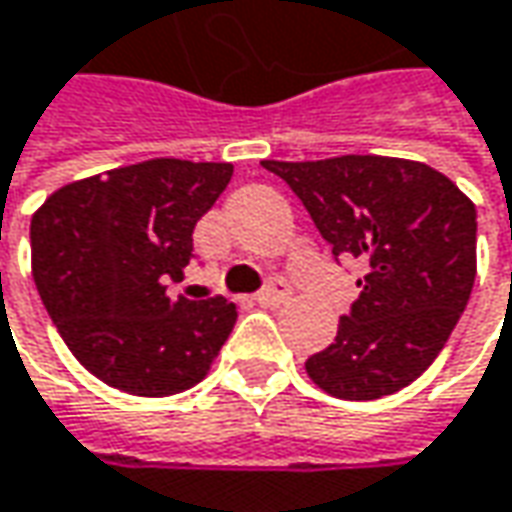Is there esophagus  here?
<instances>
[{"label":"esophagus","mask_w":512,"mask_h":512,"mask_svg":"<svg viewBox=\"0 0 512 512\" xmlns=\"http://www.w3.org/2000/svg\"><path fill=\"white\" fill-rule=\"evenodd\" d=\"M289 295H292V289L286 286V281L275 278V281L266 286V289H260V292H257L255 301L260 304V307H278V304H284Z\"/></svg>","instance_id":"1"}]
</instances>
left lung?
I'll use <instances>...</instances> for the list:
<instances>
[{
	"label": "left lung",
	"mask_w": 512,
	"mask_h": 512,
	"mask_svg": "<svg viewBox=\"0 0 512 512\" xmlns=\"http://www.w3.org/2000/svg\"><path fill=\"white\" fill-rule=\"evenodd\" d=\"M310 211L333 255L365 263L359 298L307 374L339 400L411 385L443 350L475 284V205L435 167L394 156L263 162Z\"/></svg>",
	"instance_id": "left-lung-1"
}]
</instances>
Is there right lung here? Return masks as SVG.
<instances>
[{
  "instance_id": "right-lung-1",
  "label": "right lung",
  "mask_w": 512,
  "mask_h": 512,
  "mask_svg": "<svg viewBox=\"0 0 512 512\" xmlns=\"http://www.w3.org/2000/svg\"><path fill=\"white\" fill-rule=\"evenodd\" d=\"M228 162L147 159L57 188L31 217V272L57 333L109 388L170 397L211 371L237 321L226 298H170Z\"/></svg>"
}]
</instances>
